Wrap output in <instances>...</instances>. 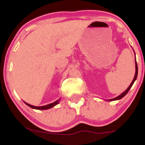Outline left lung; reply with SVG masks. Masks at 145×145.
Listing matches in <instances>:
<instances>
[{"mask_svg": "<svg viewBox=\"0 0 145 145\" xmlns=\"http://www.w3.org/2000/svg\"><path fill=\"white\" fill-rule=\"evenodd\" d=\"M134 54H135V52H134ZM135 55H136V54H135ZM135 65H135V66H136V73H135V76H134V79H133L132 82H131V84H130V85L129 86V87H128L127 89H126L125 91L123 93H121V94L120 95L117 96V97H115V98H113V99H108V101H114V100H119V99H121V98H123V97L127 93H128V91H129V89H130L131 86H132L133 84H134V82H135V81H136V78H137V76H138V65H137V63H136V56H135Z\"/></svg>", "mask_w": 145, "mask_h": 145, "instance_id": "obj_1", "label": "left lung"}]
</instances>
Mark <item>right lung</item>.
Instances as JSON below:
<instances>
[{"label": "right lung", "mask_w": 145, "mask_h": 145, "mask_svg": "<svg viewBox=\"0 0 145 145\" xmlns=\"http://www.w3.org/2000/svg\"><path fill=\"white\" fill-rule=\"evenodd\" d=\"M60 101V99H58V100H56V101H54V102L52 103V104H48V105H46V106H33V105H31L29 104H28V103L24 102L28 106H29V107H31V108H33V109H36V110H47V109H50L51 108L54 107V106H56V105H57L59 103Z\"/></svg>", "instance_id": "obj_1"}]
</instances>
